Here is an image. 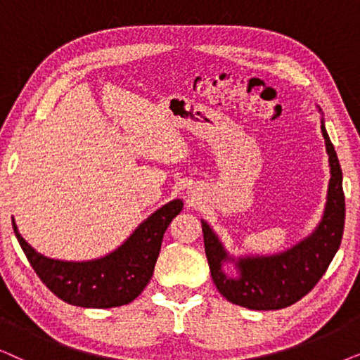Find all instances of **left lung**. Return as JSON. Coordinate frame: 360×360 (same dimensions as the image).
Segmentation results:
<instances>
[{
	"label": "left lung",
	"mask_w": 360,
	"mask_h": 360,
	"mask_svg": "<svg viewBox=\"0 0 360 360\" xmlns=\"http://www.w3.org/2000/svg\"><path fill=\"white\" fill-rule=\"evenodd\" d=\"M321 112V110H319ZM321 132L329 155L326 203L316 228L307 238L282 252L270 255H236L226 250L214 229L201 219L205 252L210 272L219 293L228 302L249 309H280L302 300L319 282L341 245L346 203L342 191V170L329 139L324 117ZM233 263L236 277L225 274L224 265Z\"/></svg>",
	"instance_id": "1"
}]
</instances>
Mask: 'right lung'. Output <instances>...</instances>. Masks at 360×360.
Instances as JSON below:
<instances>
[{
  "mask_svg": "<svg viewBox=\"0 0 360 360\" xmlns=\"http://www.w3.org/2000/svg\"><path fill=\"white\" fill-rule=\"evenodd\" d=\"M184 210L180 198L162 205L147 216L120 248L91 260H58L37 252L13 229L34 272L51 292L68 304L82 308H112L131 303L154 274L162 239L172 219Z\"/></svg>",
  "mask_w": 360,
  "mask_h": 360,
  "instance_id": "add662e5",
  "label": "right lung"
}]
</instances>
